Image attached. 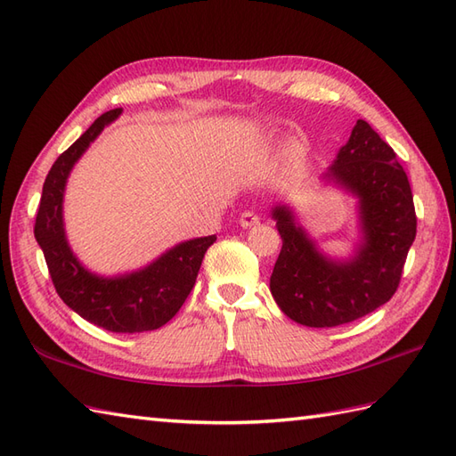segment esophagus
Masks as SVG:
<instances>
[{"mask_svg": "<svg viewBox=\"0 0 456 456\" xmlns=\"http://www.w3.org/2000/svg\"><path fill=\"white\" fill-rule=\"evenodd\" d=\"M259 216L255 213H249V210H246V213H241L240 216V226L241 228H251V226H257L259 224Z\"/></svg>", "mask_w": 456, "mask_h": 456, "instance_id": "34e87169", "label": "esophagus"}]
</instances>
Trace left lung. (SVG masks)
<instances>
[{
	"mask_svg": "<svg viewBox=\"0 0 456 456\" xmlns=\"http://www.w3.org/2000/svg\"><path fill=\"white\" fill-rule=\"evenodd\" d=\"M321 180L358 199L360 236L350 257H330L321 249L290 205L279 203L271 210L282 238L271 294L286 317L315 329L350 323L387 304L416 238L406 172L368 121H356Z\"/></svg>",
	"mask_w": 456,
	"mask_h": 456,
	"instance_id": "1",
	"label": "left lung"
}]
</instances>
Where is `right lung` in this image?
<instances>
[{
	"label": "right lung",
	"instance_id": "obj_1",
	"mask_svg": "<svg viewBox=\"0 0 456 456\" xmlns=\"http://www.w3.org/2000/svg\"><path fill=\"white\" fill-rule=\"evenodd\" d=\"M119 114L121 108H116L100 116L53 162L42 187L35 238L65 305L106 330L144 332L160 329L180 312L216 236L182 241L142 269L116 276L96 274L77 259L63 226L65 185L77 160Z\"/></svg>",
	"mask_w": 456,
	"mask_h": 456
}]
</instances>
